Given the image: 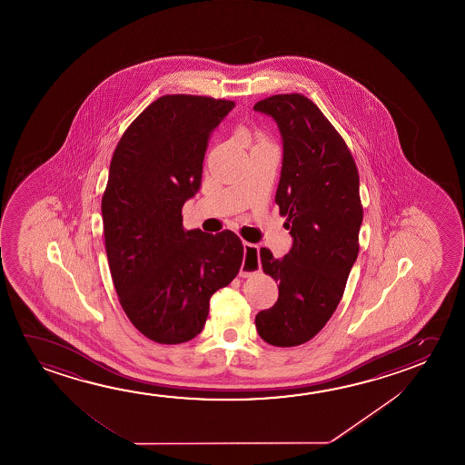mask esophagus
I'll return each instance as SVG.
<instances>
[{"instance_id": "34e87169", "label": "esophagus", "mask_w": 465, "mask_h": 465, "mask_svg": "<svg viewBox=\"0 0 465 465\" xmlns=\"http://www.w3.org/2000/svg\"><path fill=\"white\" fill-rule=\"evenodd\" d=\"M244 248V261L242 265L240 275L242 277H248L251 273H256L261 271V261H259V248L256 244L243 243Z\"/></svg>"}]
</instances>
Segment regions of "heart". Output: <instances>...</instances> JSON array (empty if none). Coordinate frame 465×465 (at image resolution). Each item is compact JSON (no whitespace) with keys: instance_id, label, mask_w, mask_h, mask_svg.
Masks as SVG:
<instances>
[{"instance_id":"b5f03b06","label":"heart","mask_w":465,"mask_h":465,"mask_svg":"<svg viewBox=\"0 0 465 465\" xmlns=\"http://www.w3.org/2000/svg\"><path fill=\"white\" fill-rule=\"evenodd\" d=\"M258 144H269L267 142H265L264 138H261V142H259Z\"/></svg>"}]
</instances>
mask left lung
<instances>
[{
  "instance_id": "8db88e82",
  "label": "left lung",
  "mask_w": 465,
  "mask_h": 465,
  "mask_svg": "<svg viewBox=\"0 0 465 465\" xmlns=\"http://www.w3.org/2000/svg\"><path fill=\"white\" fill-rule=\"evenodd\" d=\"M254 111L271 115L283 144L275 203L293 238L283 258L261 248L267 275L279 282V300L256 315L272 346L306 343L335 312L358 259L362 206L359 173L343 138L302 94H273Z\"/></svg>"
}]
</instances>
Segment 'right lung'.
Instances as JSON below:
<instances>
[{
  "label": "right lung",
  "instance_id": "obj_1",
  "mask_svg": "<svg viewBox=\"0 0 465 465\" xmlns=\"http://www.w3.org/2000/svg\"><path fill=\"white\" fill-rule=\"evenodd\" d=\"M233 101L165 94L124 132L101 201L107 262L121 306L146 338L179 344L200 335L211 296L243 262L230 230H183L198 193L209 136Z\"/></svg>",
  "mask_w": 465,
  "mask_h": 465
}]
</instances>
